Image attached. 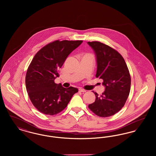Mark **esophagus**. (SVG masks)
I'll return each instance as SVG.
<instances>
[{
	"label": "esophagus",
	"mask_w": 156,
	"mask_h": 156,
	"mask_svg": "<svg viewBox=\"0 0 156 156\" xmlns=\"http://www.w3.org/2000/svg\"><path fill=\"white\" fill-rule=\"evenodd\" d=\"M87 90H85V89H82V88H80L79 89V92H85Z\"/></svg>",
	"instance_id": "1"
}]
</instances>
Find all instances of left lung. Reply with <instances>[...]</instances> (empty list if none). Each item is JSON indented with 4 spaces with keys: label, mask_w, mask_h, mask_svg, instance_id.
Returning a JSON list of instances; mask_svg holds the SVG:
<instances>
[{
    "label": "left lung",
    "mask_w": 156,
    "mask_h": 156,
    "mask_svg": "<svg viewBox=\"0 0 156 156\" xmlns=\"http://www.w3.org/2000/svg\"><path fill=\"white\" fill-rule=\"evenodd\" d=\"M97 59L96 77L102 79L105 89L101 96L95 92V101L88 108L97 116L109 117L123 107L130 90L131 78L123 57L109 45L99 41L87 43Z\"/></svg>",
    "instance_id": "8db88e82"
}]
</instances>
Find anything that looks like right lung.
I'll list each match as a JSON object with an SVG mask.
<instances>
[{
	"label": "right lung",
	"instance_id": "obj_1",
	"mask_svg": "<svg viewBox=\"0 0 156 156\" xmlns=\"http://www.w3.org/2000/svg\"><path fill=\"white\" fill-rule=\"evenodd\" d=\"M82 40H56L36 53L27 69L26 87L30 101L38 111L54 115L63 111L77 88H64L54 82L67 57Z\"/></svg>",
	"mask_w": 156,
	"mask_h": 156
}]
</instances>
